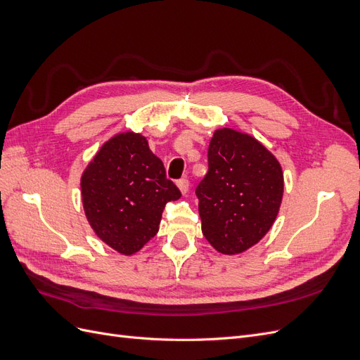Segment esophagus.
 Returning <instances> with one entry per match:
<instances>
[{
    "label": "esophagus",
    "instance_id": "34e87169",
    "mask_svg": "<svg viewBox=\"0 0 360 360\" xmlns=\"http://www.w3.org/2000/svg\"><path fill=\"white\" fill-rule=\"evenodd\" d=\"M177 188L180 189V192H181L183 195L188 193V191H189V180H188V179L179 180V181H177Z\"/></svg>",
    "mask_w": 360,
    "mask_h": 360
}]
</instances>
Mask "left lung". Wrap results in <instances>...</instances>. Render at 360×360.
Returning a JSON list of instances; mask_svg holds the SVG:
<instances>
[{
  "mask_svg": "<svg viewBox=\"0 0 360 360\" xmlns=\"http://www.w3.org/2000/svg\"><path fill=\"white\" fill-rule=\"evenodd\" d=\"M284 195L281 163L252 135L216 129L209 147V172L197 188L201 228L225 255L245 252L274 225Z\"/></svg>",
  "mask_w": 360,
  "mask_h": 360,
  "instance_id": "8db88e82",
  "label": "left lung"
}]
</instances>
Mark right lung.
I'll use <instances>...</instances> for the list:
<instances>
[{"label":"right lung","mask_w":360,"mask_h":360,"mask_svg":"<svg viewBox=\"0 0 360 360\" xmlns=\"http://www.w3.org/2000/svg\"><path fill=\"white\" fill-rule=\"evenodd\" d=\"M81 197L94 234L118 254L134 255L159 231L168 201L181 197L143 134L120 132L81 176Z\"/></svg>","instance_id":"add662e5"}]
</instances>
